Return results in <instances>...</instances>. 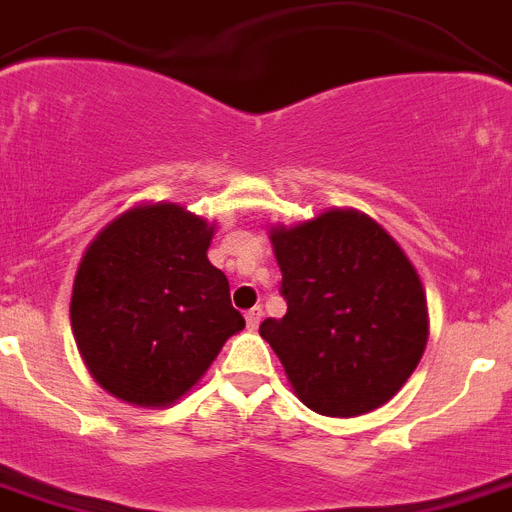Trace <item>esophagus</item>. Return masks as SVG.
<instances>
[{
  "instance_id": "34e87169",
  "label": "esophagus",
  "mask_w": 512,
  "mask_h": 512,
  "mask_svg": "<svg viewBox=\"0 0 512 512\" xmlns=\"http://www.w3.org/2000/svg\"><path fill=\"white\" fill-rule=\"evenodd\" d=\"M261 318H264V310H261L259 305H256V308H251V310H248V313H246V323H248V329H259Z\"/></svg>"
}]
</instances>
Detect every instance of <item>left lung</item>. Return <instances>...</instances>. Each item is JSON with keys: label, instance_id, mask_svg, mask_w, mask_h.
Instances as JSON below:
<instances>
[{"label": "left lung", "instance_id": "8db88e82", "mask_svg": "<svg viewBox=\"0 0 512 512\" xmlns=\"http://www.w3.org/2000/svg\"><path fill=\"white\" fill-rule=\"evenodd\" d=\"M285 318H266L292 391L326 417H360L393 399L422 360L430 318L417 269L373 217L329 209L272 227Z\"/></svg>", "mask_w": 512, "mask_h": 512}]
</instances>
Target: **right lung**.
Here are the masks:
<instances>
[{
	"mask_svg": "<svg viewBox=\"0 0 512 512\" xmlns=\"http://www.w3.org/2000/svg\"><path fill=\"white\" fill-rule=\"evenodd\" d=\"M214 225L178 204H139L108 222L77 266L74 342L87 370L134 406L176 404L246 321L209 264Z\"/></svg>",
	"mask_w": 512,
	"mask_h": 512,
	"instance_id": "1",
	"label": "right lung"
}]
</instances>
